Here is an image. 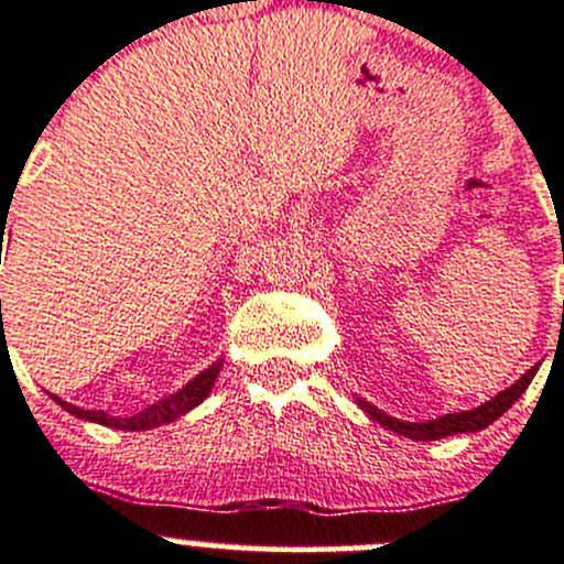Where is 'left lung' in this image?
<instances>
[{
	"label": "left lung",
	"mask_w": 564,
	"mask_h": 564,
	"mask_svg": "<svg viewBox=\"0 0 564 564\" xmlns=\"http://www.w3.org/2000/svg\"><path fill=\"white\" fill-rule=\"evenodd\" d=\"M534 372H538V367H532V370L523 372V376L518 378L512 387H507L505 392H499L496 398H490L488 403L477 405V409L455 411V414H444V416H438V420H431V422H403V420H398V416L383 414L381 409L370 405L367 400H356V403L361 405V411H367V414H370V420L381 422L383 427L400 433V436L414 438V442H438V438L455 436V433H477V431H482V427H488L490 422L499 420V416L505 414V411L510 409V405L516 403L523 392H527V387L532 383Z\"/></svg>",
	"instance_id": "obj_1"
}]
</instances>
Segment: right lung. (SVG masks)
Returning a JSON list of instances; mask_svg holds the SVG:
<instances>
[{
  "label": "right lung",
  "instance_id": "right-lung-1",
  "mask_svg": "<svg viewBox=\"0 0 564 564\" xmlns=\"http://www.w3.org/2000/svg\"><path fill=\"white\" fill-rule=\"evenodd\" d=\"M219 370H221V359L216 361V365H210L208 370L199 372V376L194 378V381H188L186 387L177 389L175 394H170V398L159 400V403L148 405V409H142L139 414H131V416H111V414H104V411H85V409H79V405H70V403H65V400L54 398V394L52 398L57 400L65 411H70L74 416H79V420L98 422V425L117 427V431H150V427L166 425V422L188 414L194 405L203 403V400L210 394V389H214V381H216V376H219Z\"/></svg>",
  "mask_w": 564,
  "mask_h": 564
}]
</instances>
